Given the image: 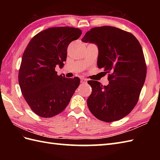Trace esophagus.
Listing matches in <instances>:
<instances>
[{
    "label": "esophagus",
    "instance_id": "obj_1",
    "mask_svg": "<svg viewBox=\"0 0 160 160\" xmlns=\"http://www.w3.org/2000/svg\"><path fill=\"white\" fill-rule=\"evenodd\" d=\"M80 82L82 84H87V80L84 78H81L80 79Z\"/></svg>",
    "mask_w": 160,
    "mask_h": 160
}]
</instances>
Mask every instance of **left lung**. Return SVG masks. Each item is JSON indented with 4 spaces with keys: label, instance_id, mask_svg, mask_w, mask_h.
<instances>
[{
    "label": "left lung",
    "instance_id": "1",
    "mask_svg": "<svg viewBox=\"0 0 160 160\" xmlns=\"http://www.w3.org/2000/svg\"><path fill=\"white\" fill-rule=\"evenodd\" d=\"M98 47V67L108 73L109 84L88 81L92 92L87 99L90 111L98 120H121L133 109L147 76V64L140 43L132 34L111 26L93 28L82 39Z\"/></svg>",
    "mask_w": 160,
    "mask_h": 160
}]
</instances>
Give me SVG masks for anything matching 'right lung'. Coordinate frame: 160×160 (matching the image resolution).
Returning <instances> with one entry per match:
<instances>
[{
	"label": "right lung",
	"instance_id": "right-lung-1",
	"mask_svg": "<svg viewBox=\"0 0 160 160\" xmlns=\"http://www.w3.org/2000/svg\"><path fill=\"white\" fill-rule=\"evenodd\" d=\"M82 31L71 27H56L33 36L22 54L18 83L22 96L34 113L42 118L60 113L69 103L80 84L78 77L58 76L57 64L64 65L69 44Z\"/></svg>",
	"mask_w": 160,
	"mask_h": 160
}]
</instances>
